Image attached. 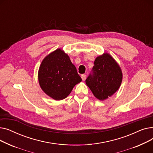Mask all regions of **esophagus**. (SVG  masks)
<instances>
[{
	"label": "esophagus",
	"instance_id": "esophagus-1",
	"mask_svg": "<svg viewBox=\"0 0 153 153\" xmlns=\"http://www.w3.org/2000/svg\"><path fill=\"white\" fill-rule=\"evenodd\" d=\"M86 77H87V76L85 74H82L81 75V78H82L83 81H85V79H86Z\"/></svg>",
	"mask_w": 153,
	"mask_h": 153
}]
</instances>
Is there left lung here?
<instances>
[{
    "mask_svg": "<svg viewBox=\"0 0 153 153\" xmlns=\"http://www.w3.org/2000/svg\"><path fill=\"white\" fill-rule=\"evenodd\" d=\"M122 77V72L118 63L109 54L104 53L96 58L85 83L96 98L104 100L117 91Z\"/></svg>",
    "mask_w": 153,
    "mask_h": 153,
    "instance_id": "8db88e82",
    "label": "left lung"
}]
</instances>
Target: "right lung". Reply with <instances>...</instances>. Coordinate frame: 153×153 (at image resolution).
Wrapping results in <instances>:
<instances>
[{"label": "right lung", "instance_id": "1", "mask_svg": "<svg viewBox=\"0 0 153 153\" xmlns=\"http://www.w3.org/2000/svg\"><path fill=\"white\" fill-rule=\"evenodd\" d=\"M42 89L56 100L66 98L74 87L82 81L69 56L57 49L44 58L38 71Z\"/></svg>", "mask_w": 153, "mask_h": 153}]
</instances>
